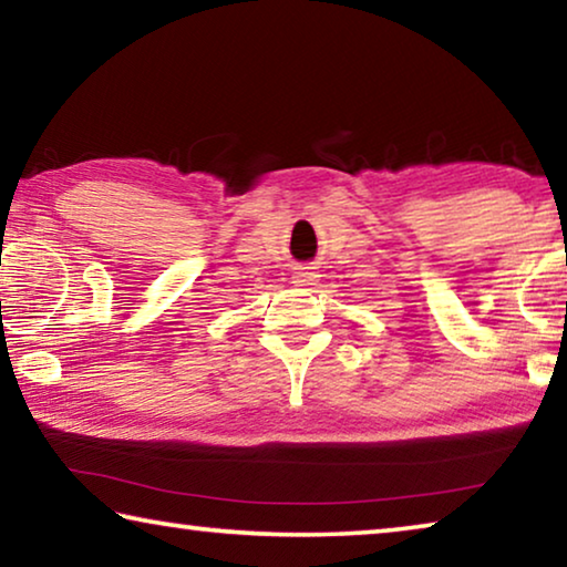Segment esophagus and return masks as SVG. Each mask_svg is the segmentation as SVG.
Returning a JSON list of instances; mask_svg holds the SVG:
<instances>
[{"mask_svg": "<svg viewBox=\"0 0 567 567\" xmlns=\"http://www.w3.org/2000/svg\"><path fill=\"white\" fill-rule=\"evenodd\" d=\"M315 282V272L310 267H300V270L295 272V285H312Z\"/></svg>", "mask_w": 567, "mask_h": 567, "instance_id": "1", "label": "esophagus"}]
</instances>
